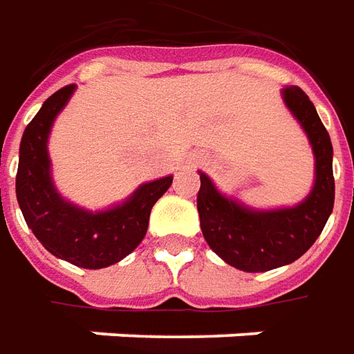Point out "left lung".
<instances>
[{
    "instance_id": "left-lung-1",
    "label": "left lung",
    "mask_w": 354,
    "mask_h": 354,
    "mask_svg": "<svg viewBox=\"0 0 354 354\" xmlns=\"http://www.w3.org/2000/svg\"><path fill=\"white\" fill-rule=\"evenodd\" d=\"M282 97L306 131L315 156V182L306 200L294 207L252 209L223 196L209 176L200 172L201 233L215 254L245 272H266L298 261L322 235L333 212L335 178L329 133L301 88H284Z\"/></svg>"
}]
</instances>
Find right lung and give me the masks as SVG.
Listing matches in <instances>:
<instances>
[{
    "instance_id": "right-lung-1",
    "label": "right lung",
    "mask_w": 354,
    "mask_h": 354,
    "mask_svg": "<svg viewBox=\"0 0 354 354\" xmlns=\"http://www.w3.org/2000/svg\"><path fill=\"white\" fill-rule=\"evenodd\" d=\"M76 86L55 92L27 125L19 147L17 201L27 225L50 254L82 268L111 266L139 247L147 235L151 209L172 184V176L147 182L127 201L104 212H88L66 201L50 176L48 135L56 115Z\"/></svg>"
}]
</instances>
